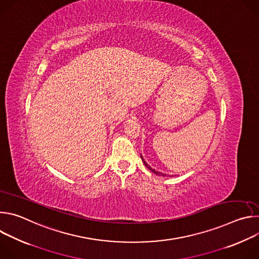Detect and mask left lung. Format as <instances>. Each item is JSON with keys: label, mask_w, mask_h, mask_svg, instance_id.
Instances as JSON below:
<instances>
[{"label": "left lung", "mask_w": 259, "mask_h": 259, "mask_svg": "<svg viewBox=\"0 0 259 259\" xmlns=\"http://www.w3.org/2000/svg\"><path fill=\"white\" fill-rule=\"evenodd\" d=\"M141 158H142V157H141ZM142 161H143V159H142ZM143 163H144V165H145V166H146V167H147V168H149V169H150V170H151V171H152V172H154V173H155V174H157V175H163V176H165V175H164V174H162V173H161V172H158V171H156V170H155V169H152V168H151V167H150V166H149V165H147V164H146V163H145V162H144V161H143Z\"/></svg>", "instance_id": "left-lung-1"}]
</instances>
